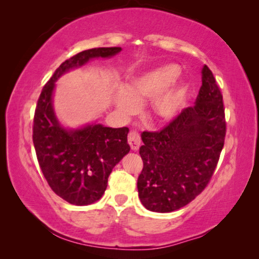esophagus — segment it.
Masks as SVG:
<instances>
[{
	"label": "esophagus",
	"instance_id": "obj_1",
	"mask_svg": "<svg viewBox=\"0 0 259 259\" xmlns=\"http://www.w3.org/2000/svg\"><path fill=\"white\" fill-rule=\"evenodd\" d=\"M140 141L141 140H140L139 134L135 130L130 131L129 135H128V142H129V145L131 147V149H133L134 151L138 150L139 147H140Z\"/></svg>",
	"mask_w": 259,
	"mask_h": 259
}]
</instances>
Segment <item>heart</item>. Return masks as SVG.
<instances>
[{
	"label": "heart",
	"mask_w": 259,
	"mask_h": 259,
	"mask_svg": "<svg viewBox=\"0 0 259 259\" xmlns=\"http://www.w3.org/2000/svg\"><path fill=\"white\" fill-rule=\"evenodd\" d=\"M180 67L176 63H163L145 72L133 76L114 99L118 111L124 115L135 114L139 103L152 99V111L161 121L174 120L183 109L187 84L184 80L175 81L180 74Z\"/></svg>",
	"instance_id": "1"
}]
</instances>
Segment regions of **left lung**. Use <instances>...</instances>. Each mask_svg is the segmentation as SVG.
I'll return each instance as SVG.
<instances>
[{"mask_svg": "<svg viewBox=\"0 0 259 259\" xmlns=\"http://www.w3.org/2000/svg\"><path fill=\"white\" fill-rule=\"evenodd\" d=\"M195 106L183 110L160 133H144L139 198L148 210L171 212L200 194L223 150L226 123L223 96L207 65Z\"/></svg>", "mask_w": 259, "mask_h": 259, "instance_id": "left-lung-1", "label": "left lung"}]
</instances>
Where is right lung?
Wrapping results in <instances>:
<instances>
[{
    "mask_svg": "<svg viewBox=\"0 0 259 259\" xmlns=\"http://www.w3.org/2000/svg\"><path fill=\"white\" fill-rule=\"evenodd\" d=\"M121 51V48H96L75 54L56 70L37 100L33 144L38 164L51 189L75 206L91 205L103 196L112 169L130 151L129 129L97 122L64 126L53 107L56 82L90 60L110 59Z\"/></svg>",
    "mask_w": 259,
    "mask_h": 259,
    "instance_id": "1",
    "label": "right lung"
}]
</instances>
